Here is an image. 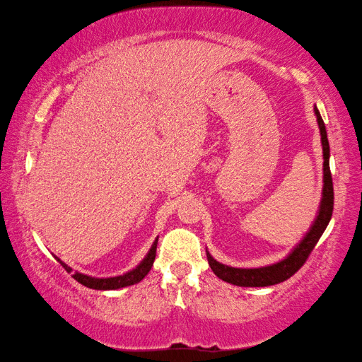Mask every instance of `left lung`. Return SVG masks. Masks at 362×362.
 <instances>
[{
    "label": "left lung",
    "instance_id": "8db88e82",
    "mask_svg": "<svg viewBox=\"0 0 362 362\" xmlns=\"http://www.w3.org/2000/svg\"><path fill=\"white\" fill-rule=\"evenodd\" d=\"M315 115H316L317 126H320L324 163H322L321 203H320V207H317L313 223H311L310 230L305 233V236L300 240V243H297V246L293 247L283 260L272 263V265H265L259 268L228 267L217 262L209 254V250L206 249L207 262H209L212 272L216 273L217 278L225 281V283H230L240 287H265V286L283 283V281L289 279L293 273L298 272L300 267H302L306 262V259H308L311 250L315 249L316 243L320 241L324 230L327 228L330 217H332V211H334V187H332V175H330V168H329L330 148H329L326 126H324L320 110L316 107H315Z\"/></svg>",
    "mask_w": 362,
    "mask_h": 362
}]
</instances>
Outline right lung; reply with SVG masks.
Returning a JSON list of instances; mask_svg holds the SVG:
<instances>
[{
    "mask_svg": "<svg viewBox=\"0 0 362 362\" xmlns=\"http://www.w3.org/2000/svg\"><path fill=\"white\" fill-rule=\"evenodd\" d=\"M156 246H158V238L153 241L151 247L146 255L144 257V260L139 263L136 268L129 269V272L119 274V276H110V278H95V276H89V274L79 273V272H73V269L66 265L65 262L59 259L57 255H54L57 259V262L62 265L66 272L71 273V276L75 278L79 284H83L89 289H95V291H115V289H121V287H127L132 284H137L142 281L153 267V262H155L156 257Z\"/></svg>",
    "mask_w": 362,
    "mask_h": 362,
    "instance_id": "add662e5",
    "label": "right lung"
}]
</instances>
